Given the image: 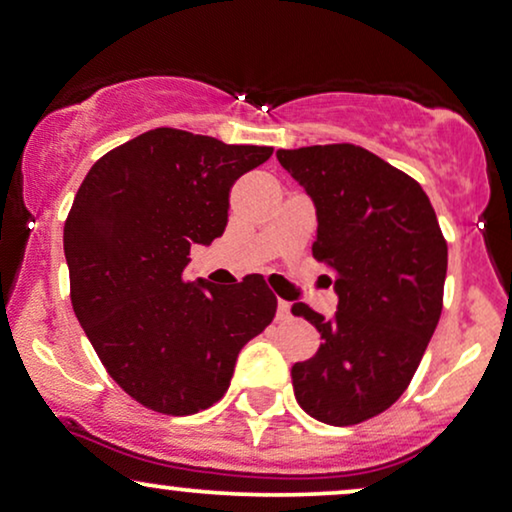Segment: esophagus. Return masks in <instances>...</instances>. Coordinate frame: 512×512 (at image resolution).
Wrapping results in <instances>:
<instances>
[{
  "label": "esophagus",
  "mask_w": 512,
  "mask_h": 512,
  "mask_svg": "<svg viewBox=\"0 0 512 512\" xmlns=\"http://www.w3.org/2000/svg\"><path fill=\"white\" fill-rule=\"evenodd\" d=\"M292 318V306L287 301H277V320H289Z\"/></svg>",
  "instance_id": "1"
}]
</instances>
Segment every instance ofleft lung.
<instances>
[{
  "label": "left lung",
  "mask_w": 512,
  "mask_h": 512,
  "mask_svg": "<svg viewBox=\"0 0 512 512\" xmlns=\"http://www.w3.org/2000/svg\"><path fill=\"white\" fill-rule=\"evenodd\" d=\"M277 161L311 194L313 258L334 275L332 320L292 313L323 337L292 368L294 396L327 425H358L408 389L444 306L449 249L430 197L403 170L356 144L280 149Z\"/></svg>",
  "instance_id": "left-lung-1"
}]
</instances>
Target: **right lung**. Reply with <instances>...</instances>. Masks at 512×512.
Returning <instances> with one entry per match:
<instances>
[{"mask_svg": "<svg viewBox=\"0 0 512 512\" xmlns=\"http://www.w3.org/2000/svg\"><path fill=\"white\" fill-rule=\"evenodd\" d=\"M273 147L156 128L104 154L63 225L75 318L125 394L166 415L223 399L242 346L273 323L261 275L185 280L189 249L225 232L230 189Z\"/></svg>", "mask_w": 512, "mask_h": 512, "instance_id": "right-lung-1", "label": "right lung"}]
</instances>
